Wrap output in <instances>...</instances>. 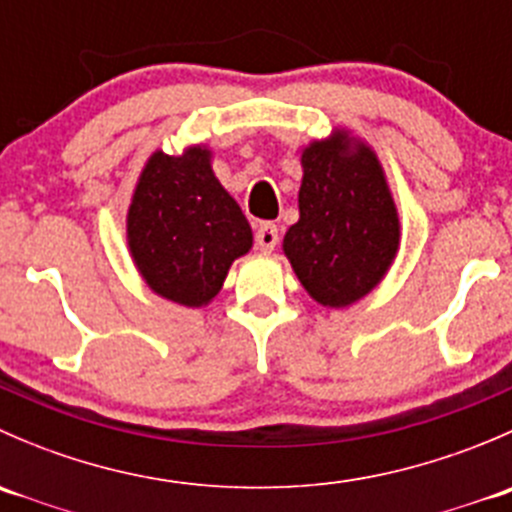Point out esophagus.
I'll return each mask as SVG.
<instances>
[{"instance_id":"obj_1","label":"esophagus","mask_w":512,"mask_h":512,"mask_svg":"<svg viewBox=\"0 0 512 512\" xmlns=\"http://www.w3.org/2000/svg\"><path fill=\"white\" fill-rule=\"evenodd\" d=\"M255 242H257V247H260L262 252L275 250L277 242H280V232H277V225L275 223H262L260 227H257Z\"/></svg>"}]
</instances>
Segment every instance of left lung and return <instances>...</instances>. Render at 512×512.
Returning <instances> with one entry per match:
<instances>
[{
  "mask_svg": "<svg viewBox=\"0 0 512 512\" xmlns=\"http://www.w3.org/2000/svg\"><path fill=\"white\" fill-rule=\"evenodd\" d=\"M299 220L285 255L299 282L324 307H347L389 270L399 247V218L384 173L366 146L349 151L344 133L302 153Z\"/></svg>",
  "mask_w": 512,
  "mask_h": 512,
  "instance_id": "left-lung-1",
  "label": "left lung"
}]
</instances>
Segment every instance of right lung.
Listing matches in <instances>:
<instances>
[{"mask_svg":"<svg viewBox=\"0 0 512 512\" xmlns=\"http://www.w3.org/2000/svg\"><path fill=\"white\" fill-rule=\"evenodd\" d=\"M128 245L153 292L200 307L220 292L232 260L250 250L252 230L210 170V153L190 148L148 160L128 210Z\"/></svg>","mask_w":512,"mask_h":512,"instance_id":"add662e5","label":"right lung"}]
</instances>
